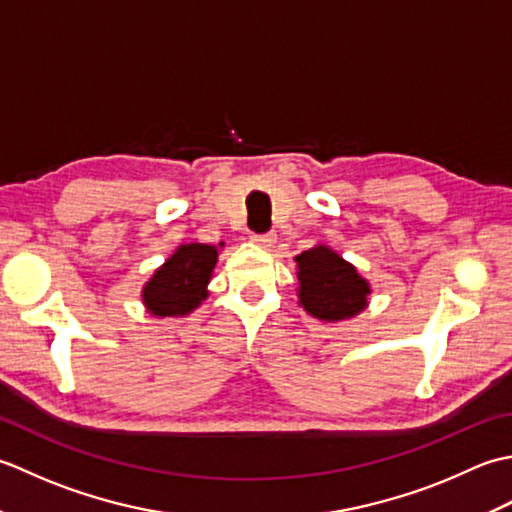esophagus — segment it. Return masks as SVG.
Wrapping results in <instances>:
<instances>
[{"mask_svg":"<svg viewBox=\"0 0 512 512\" xmlns=\"http://www.w3.org/2000/svg\"><path fill=\"white\" fill-rule=\"evenodd\" d=\"M252 241H254L258 247L269 249L271 245L276 243V234H254V236H252Z\"/></svg>","mask_w":512,"mask_h":512,"instance_id":"34e87169","label":"esophagus"}]
</instances>
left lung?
Listing matches in <instances>:
<instances>
[{"mask_svg":"<svg viewBox=\"0 0 512 512\" xmlns=\"http://www.w3.org/2000/svg\"><path fill=\"white\" fill-rule=\"evenodd\" d=\"M298 302L318 320L338 322L358 316L367 307L371 287L358 269L327 245L296 256Z\"/></svg>","mask_w":512,"mask_h":512,"instance_id":"obj_1","label":"left lung"}]
</instances>
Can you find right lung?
<instances>
[{"label": "right lung", "mask_w": 512, "mask_h": 512, "mask_svg": "<svg viewBox=\"0 0 512 512\" xmlns=\"http://www.w3.org/2000/svg\"><path fill=\"white\" fill-rule=\"evenodd\" d=\"M218 247H223V243H218ZM218 247L205 243L179 245L143 287L141 298L148 314L159 318L192 314L201 300L207 298Z\"/></svg>", "instance_id": "obj_1"}]
</instances>
